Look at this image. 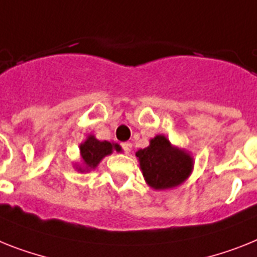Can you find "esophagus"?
<instances>
[{
  "mask_svg": "<svg viewBox=\"0 0 257 257\" xmlns=\"http://www.w3.org/2000/svg\"><path fill=\"white\" fill-rule=\"evenodd\" d=\"M121 148L125 152V154H129V153L132 152V144H131V142H124L121 145Z\"/></svg>",
  "mask_w": 257,
  "mask_h": 257,
  "instance_id": "esophagus-1",
  "label": "esophagus"
}]
</instances>
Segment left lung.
<instances>
[{
  "mask_svg": "<svg viewBox=\"0 0 257 257\" xmlns=\"http://www.w3.org/2000/svg\"><path fill=\"white\" fill-rule=\"evenodd\" d=\"M144 178L152 188L169 189L182 184L191 175L193 158L185 150L172 146L163 135L150 140V145L136 153Z\"/></svg>",
  "mask_w": 257,
  "mask_h": 257,
  "instance_id": "1",
  "label": "left lung"
}]
</instances>
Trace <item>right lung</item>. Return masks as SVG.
<instances>
[{"mask_svg": "<svg viewBox=\"0 0 257 257\" xmlns=\"http://www.w3.org/2000/svg\"><path fill=\"white\" fill-rule=\"evenodd\" d=\"M120 152L121 148L117 144H111L108 141H99L94 136H88L86 141L79 145L81 159L83 162V169L79 167L78 171L85 172L95 169L99 162L104 158L105 155L112 154V152Z\"/></svg>", "mask_w": 257, "mask_h": 257, "instance_id": "obj_1", "label": "right lung"}]
</instances>
